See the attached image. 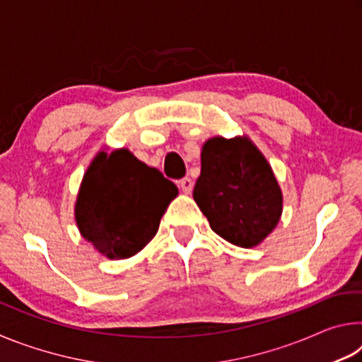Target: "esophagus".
I'll use <instances>...</instances> for the list:
<instances>
[{"label":"esophagus","instance_id":"obj_1","mask_svg":"<svg viewBox=\"0 0 362 362\" xmlns=\"http://www.w3.org/2000/svg\"><path fill=\"white\" fill-rule=\"evenodd\" d=\"M179 187L183 193H189L193 189V180L189 177H183V179L179 180Z\"/></svg>","mask_w":362,"mask_h":362}]
</instances>
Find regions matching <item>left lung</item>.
Masks as SVG:
<instances>
[{
	"mask_svg": "<svg viewBox=\"0 0 362 362\" xmlns=\"http://www.w3.org/2000/svg\"><path fill=\"white\" fill-rule=\"evenodd\" d=\"M193 198L211 228L240 247L265 240L283 211V194L273 170L246 137L207 140Z\"/></svg>",
	"mask_w": 362,
	"mask_h": 362,
	"instance_id": "left-lung-1",
	"label": "left lung"
}]
</instances>
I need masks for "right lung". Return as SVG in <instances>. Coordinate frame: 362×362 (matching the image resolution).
Here are the masks:
<instances>
[{"instance_id":"add662e5","label":"right lung","mask_w":362,"mask_h":362,"mask_svg":"<svg viewBox=\"0 0 362 362\" xmlns=\"http://www.w3.org/2000/svg\"><path fill=\"white\" fill-rule=\"evenodd\" d=\"M175 196L174 182L132 153L102 151L84 175L75 211L78 228L108 259H127L156 235Z\"/></svg>"}]
</instances>
